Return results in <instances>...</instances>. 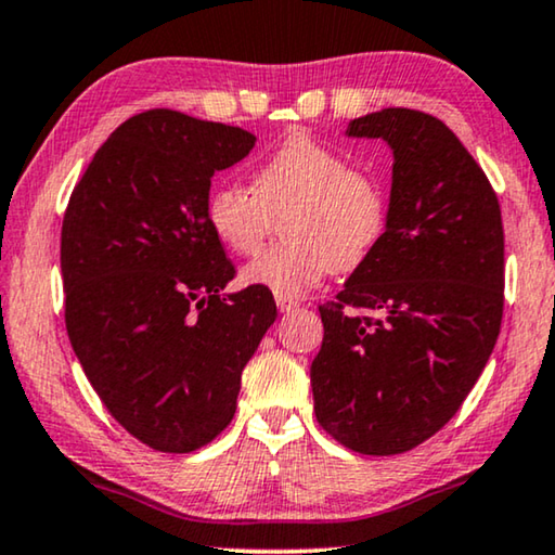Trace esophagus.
Masks as SVG:
<instances>
[{
	"label": "esophagus",
	"instance_id": "esophagus-1",
	"mask_svg": "<svg viewBox=\"0 0 555 555\" xmlns=\"http://www.w3.org/2000/svg\"><path fill=\"white\" fill-rule=\"evenodd\" d=\"M275 302H278L280 312H291L297 308V305H300L297 300H293V297H285V295H275Z\"/></svg>",
	"mask_w": 555,
	"mask_h": 555
}]
</instances>
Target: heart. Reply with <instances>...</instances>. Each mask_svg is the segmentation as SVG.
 I'll list each match as a JSON object with an SVG mask.
<instances>
[{
    "label": "heart",
    "mask_w": 555,
    "mask_h": 555,
    "mask_svg": "<svg viewBox=\"0 0 555 555\" xmlns=\"http://www.w3.org/2000/svg\"><path fill=\"white\" fill-rule=\"evenodd\" d=\"M287 215V243L260 253L243 270L247 285L302 297L333 272H352L373 258L388 230V197L377 180L352 167L331 144L297 134L253 175V192L235 182L212 184L205 222L218 243L250 255L268 235L270 215Z\"/></svg>",
    "instance_id": "1"
}]
</instances>
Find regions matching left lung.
<instances>
[{"label": "left lung", "instance_id": "1", "mask_svg": "<svg viewBox=\"0 0 555 555\" xmlns=\"http://www.w3.org/2000/svg\"><path fill=\"white\" fill-rule=\"evenodd\" d=\"M348 138L390 144L388 230L320 305L312 398L337 443L396 455L451 421L491 358L505 285L501 205L438 117L388 107L352 119Z\"/></svg>", "mask_w": 555, "mask_h": 555}]
</instances>
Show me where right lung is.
I'll return each mask as SVG.
<instances>
[{"instance_id":"1","label":"right lung","mask_w":555,"mask_h":555,"mask_svg":"<svg viewBox=\"0 0 555 555\" xmlns=\"http://www.w3.org/2000/svg\"><path fill=\"white\" fill-rule=\"evenodd\" d=\"M255 134L175 109L119 125L72 190L62 222L64 323L87 380L122 428L192 453L235 415L240 377L278 308L235 278L205 222L218 170Z\"/></svg>"}]
</instances>
